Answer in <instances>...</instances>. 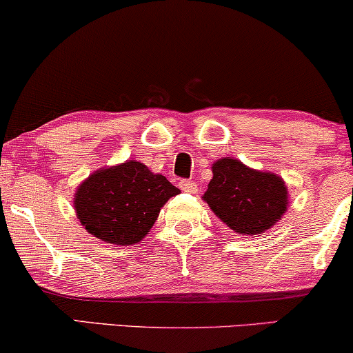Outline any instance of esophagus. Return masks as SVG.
I'll return each instance as SVG.
<instances>
[{"instance_id": "1", "label": "esophagus", "mask_w": 353, "mask_h": 353, "mask_svg": "<svg viewBox=\"0 0 353 353\" xmlns=\"http://www.w3.org/2000/svg\"><path fill=\"white\" fill-rule=\"evenodd\" d=\"M180 188H181V191L188 192V194H194V192L197 191V185H196L194 181H191V180H181L180 181Z\"/></svg>"}]
</instances>
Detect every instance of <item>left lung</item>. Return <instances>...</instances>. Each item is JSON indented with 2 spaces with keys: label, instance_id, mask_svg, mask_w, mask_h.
I'll return each mask as SVG.
<instances>
[{
  "label": "left lung",
  "instance_id": "obj_1",
  "mask_svg": "<svg viewBox=\"0 0 353 353\" xmlns=\"http://www.w3.org/2000/svg\"><path fill=\"white\" fill-rule=\"evenodd\" d=\"M212 173L202 199L234 233L262 234L286 214L289 191L276 173L255 170L231 157L212 163Z\"/></svg>",
  "mask_w": 353,
  "mask_h": 353
}]
</instances>
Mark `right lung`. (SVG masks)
Listing matches in <instances>:
<instances>
[{
  "label": "right lung",
  "instance_id": "add662e5",
  "mask_svg": "<svg viewBox=\"0 0 353 353\" xmlns=\"http://www.w3.org/2000/svg\"><path fill=\"white\" fill-rule=\"evenodd\" d=\"M176 194L180 190L161 173L138 161H127L85 178L74 194V207L77 219L94 238L114 245H134Z\"/></svg>",
  "mask_w": 353,
  "mask_h": 353
}]
</instances>
